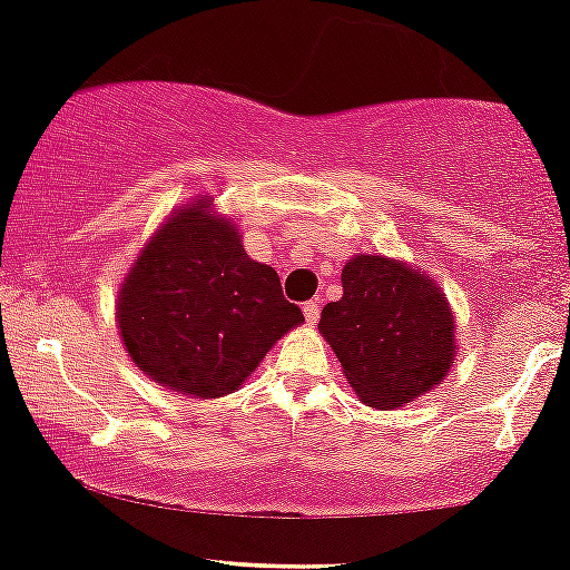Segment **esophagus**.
Wrapping results in <instances>:
<instances>
[{
    "mask_svg": "<svg viewBox=\"0 0 570 570\" xmlns=\"http://www.w3.org/2000/svg\"><path fill=\"white\" fill-rule=\"evenodd\" d=\"M304 317H306V323L315 325L317 317H320V304L317 302H306L304 304Z\"/></svg>",
    "mask_w": 570,
    "mask_h": 570,
    "instance_id": "esophagus-1",
    "label": "esophagus"
}]
</instances>
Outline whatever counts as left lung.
<instances>
[{"label":"left lung","mask_w":570,"mask_h":570,"mask_svg":"<svg viewBox=\"0 0 570 570\" xmlns=\"http://www.w3.org/2000/svg\"><path fill=\"white\" fill-rule=\"evenodd\" d=\"M342 287L323 306L320 334L363 404L395 409L439 385L455 361V320L439 285L399 261L357 255Z\"/></svg>","instance_id":"8db88e82"}]
</instances>
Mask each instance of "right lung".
Masks as SVG:
<instances>
[{"instance_id":"obj_1","label":"right lung","mask_w":570,"mask_h":570,"mask_svg":"<svg viewBox=\"0 0 570 570\" xmlns=\"http://www.w3.org/2000/svg\"><path fill=\"white\" fill-rule=\"evenodd\" d=\"M199 199L164 223L120 287L126 350L158 385L232 393L285 331L304 323L277 272L247 258L236 228Z\"/></svg>"}]
</instances>
